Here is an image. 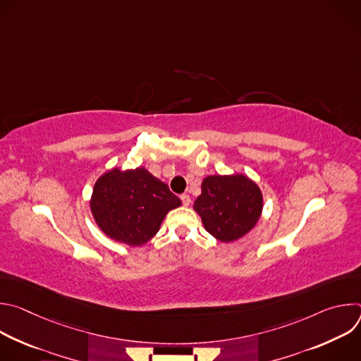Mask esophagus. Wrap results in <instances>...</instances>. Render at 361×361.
Here are the masks:
<instances>
[{
	"label": "esophagus",
	"mask_w": 361,
	"mask_h": 361,
	"mask_svg": "<svg viewBox=\"0 0 361 361\" xmlns=\"http://www.w3.org/2000/svg\"><path fill=\"white\" fill-rule=\"evenodd\" d=\"M180 198H181V201H183V205H185V207H188L190 202H191L190 195H188V194H183Z\"/></svg>",
	"instance_id": "34e87169"
}]
</instances>
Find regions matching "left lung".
<instances>
[{"label": "left lung", "mask_w": 361, "mask_h": 361, "mask_svg": "<svg viewBox=\"0 0 361 361\" xmlns=\"http://www.w3.org/2000/svg\"><path fill=\"white\" fill-rule=\"evenodd\" d=\"M194 210L204 228L223 243L245 235L260 220L263 194L244 174L209 176L201 183Z\"/></svg>", "instance_id": "8db88e82"}]
</instances>
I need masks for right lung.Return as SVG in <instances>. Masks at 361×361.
Returning <instances> with one entry per match:
<instances>
[{"instance_id":"1","label":"right lung","mask_w":361,"mask_h":361,"mask_svg":"<svg viewBox=\"0 0 361 361\" xmlns=\"http://www.w3.org/2000/svg\"><path fill=\"white\" fill-rule=\"evenodd\" d=\"M181 205L169 185L144 167L113 169L94 185L90 200L92 217L110 238L131 247L142 245L160 230L170 210Z\"/></svg>"}]
</instances>
